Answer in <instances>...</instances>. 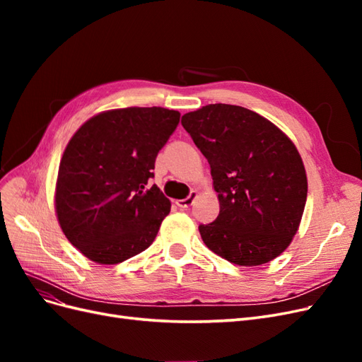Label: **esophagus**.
I'll use <instances>...</instances> for the list:
<instances>
[{
	"label": "esophagus",
	"mask_w": 362,
	"mask_h": 362,
	"mask_svg": "<svg viewBox=\"0 0 362 362\" xmlns=\"http://www.w3.org/2000/svg\"><path fill=\"white\" fill-rule=\"evenodd\" d=\"M196 198H198V193H196V192H192L190 194H189V198H185V199H178L177 202H175V204H177L180 208H189L193 202H194V199Z\"/></svg>",
	"instance_id": "1"
}]
</instances>
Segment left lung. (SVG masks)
<instances>
[{"mask_svg": "<svg viewBox=\"0 0 362 362\" xmlns=\"http://www.w3.org/2000/svg\"><path fill=\"white\" fill-rule=\"evenodd\" d=\"M210 163L221 211L201 225L205 246L237 266L266 264L286 250L305 210L308 181L290 137L240 105L208 104L181 119Z\"/></svg>", "mask_w": 362, "mask_h": 362, "instance_id": "8db88e82", "label": "left lung"}]
</instances>
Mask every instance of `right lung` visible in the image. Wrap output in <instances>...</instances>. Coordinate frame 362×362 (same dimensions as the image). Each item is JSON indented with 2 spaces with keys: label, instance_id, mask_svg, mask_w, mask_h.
Instances as JSON below:
<instances>
[{
  "label": "right lung",
  "instance_id": "add662e5",
  "mask_svg": "<svg viewBox=\"0 0 362 362\" xmlns=\"http://www.w3.org/2000/svg\"><path fill=\"white\" fill-rule=\"evenodd\" d=\"M180 122L163 107L101 112L75 131L60 160L54 206L63 234L98 264L148 249L170 201L154 184L158 151Z\"/></svg>",
  "mask_w": 362,
  "mask_h": 362
}]
</instances>
